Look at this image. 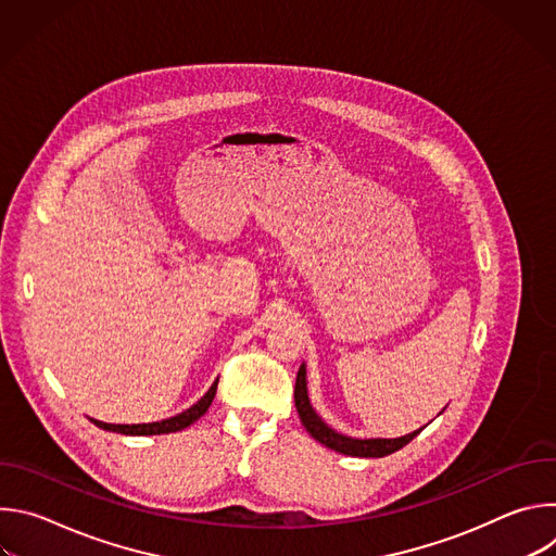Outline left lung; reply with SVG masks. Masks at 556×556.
<instances>
[{
	"label": "left lung",
	"mask_w": 556,
	"mask_h": 556,
	"mask_svg": "<svg viewBox=\"0 0 556 556\" xmlns=\"http://www.w3.org/2000/svg\"><path fill=\"white\" fill-rule=\"evenodd\" d=\"M294 405H296V412H299V418L305 427V431L316 440L326 444L328 448H334L337 453H343V455H354V457H384L393 451L403 448L405 444H409L422 429L414 431V433H407L403 438H369V440H358V438H350V435H343V433H337L334 429H330L321 418L319 414H316L309 405V399H307V387H305V365L299 367V374H296V384H294Z\"/></svg>",
	"instance_id": "8db88e82"
}]
</instances>
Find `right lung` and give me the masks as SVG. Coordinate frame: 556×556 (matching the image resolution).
<instances>
[{
  "label": "right lung",
  "instance_id": "1",
  "mask_svg": "<svg viewBox=\"0 0 556 556\" xmlns=\"http://www.w3.org/2000/svg\"><path fill=\"white\" fill-rule=\"evenodd\" d=\"M215 391H217V380L211 384V389L202 395V399L189 407L187 412L174 416V418H167V420H161V422H149V425H108V422H101V420H94L90 418L99 429H105V431H114V433H123V435H161V433H174V431H182L187 427H191L195 420H200L206 409L211 407L213 399H215Z\"/></svg>",
  "mask_w": 556,
  "mask_h": 556
}]
</instances>
